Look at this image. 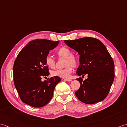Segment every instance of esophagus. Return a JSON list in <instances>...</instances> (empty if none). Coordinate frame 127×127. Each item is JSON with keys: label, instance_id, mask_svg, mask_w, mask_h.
<instances>
[{"label": "esophagus", "instance_id": "esophagus-1", "mask_svg": "<svg viewBox=\"0 0 127 127\" xmlns=\"http://www.w3.org/2000/svg\"><path fill=\"white\" fill-rule=\"evenodd\" d=\"M65 81H67V82H71V81L72 80L71 79H69V78H64V79Z\"/></svg>", "mask_w": 127, "mask_h": 127}]
</instances>
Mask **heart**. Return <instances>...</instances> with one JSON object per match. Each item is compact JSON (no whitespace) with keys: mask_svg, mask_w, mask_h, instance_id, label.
I'll use <instances>...</instances> for the list:
<instances>
[{"mask_svg":"<svg viewBox=\"0 0 127 127\" xmlns=\"http://www.w3.org/2000/svg\"><path fill=\"white\" fill-rule=\"evenodd\" d=\"M57 54L60 57L65 58L64 61V66L63 69H57L52 71L51 74L52 76H58L62 78H69L70 75L73 70V67H76L78 65V60L74 55H72V51L65 46H63L59 49ZM46 66L49 68L54 69L56 62L54 58L50 56H46L45 60Z\"/></svg>","mask_w":127,"mask_h":127,"instance_id":"1","label":"heart"}]
</instances>
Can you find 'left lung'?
Segmentation results:
<instances>
[{
  "label": "left lung",
  "mask_w": 127,
  "mask_h": 127,
  "mask_svg": "<svg viewBox=\"0 0 127 127\" xmlns=\"http://www.w3.org/2000/svg\"><path fill=\"white\" fill-rule=\"evenodd\" d=\"M64 42L80 56L77 75H88L84 81L81 77L77 78L81 85L76 96L85 104L103 101L108 95L115 77L114 63L107 48L99 40L92 37Z\"/></svg>",
  "instance_id": "8db88e82"
}]
</instances>
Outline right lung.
Segmentation results:
<instances>
[{"mask_svg":"<svg viewBox=\"0 0 127 127\" xmlns=\"http://www.w3.org/2000/svg\"><path fill=\"white\" fill-rule=\"evenodd\" d=\"M58 43L59 41L35 39L29 42L18 55L13 65V81L20 98L24 103L40 108L51 99L61 78L55 76L42 82V77L49 75L45 58L50 50Z\"/></svg>","mask_w":127,"mask_h":127,"instance_id":"obj_1","label":"right lung"}]
</instances>
